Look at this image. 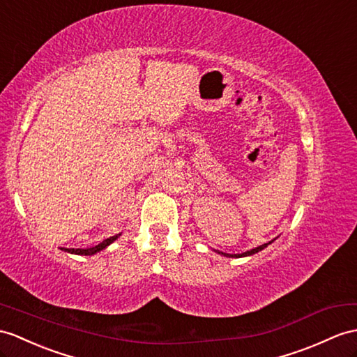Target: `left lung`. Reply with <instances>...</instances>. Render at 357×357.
Here are the masks:
<instances>
[{
	"mask_svg": "<svg viewBox=\"0 0 357 357\" xmlns=\"http://www.w3.org/2000/svg\"><path fill=\"white\" fill-rule=\"evenodd\" d=\"M268 244H271V242H268ZM268 244H264V245H260V247H256V248L250 250V251H247V253H242V255H227V253H221V251H218V253H221V255H224V256H229V257H242V256H251V255L257 253V251L264 250V248H265Z\"/></svg>",
	"mask_w": 357,
	"mask_h": 357,
	"instance_id": "left-lung-1",
	"label": "left lung"
}]
</instances>
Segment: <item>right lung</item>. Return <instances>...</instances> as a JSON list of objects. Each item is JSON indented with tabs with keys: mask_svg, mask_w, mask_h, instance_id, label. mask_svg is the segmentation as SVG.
<instances>
[{
	"mask_svg": "<svg viewBox=\"0 0 357 357\" xmlns=\"http://www.w3.org/2000/svg\"><path fill=\"white\" fill-rule=\"evenodd\" d=\"M118 236H119V234H116V236H112V238H107V239H104V241L101 242V244H98V245H95V247H92V248H86V250H82V248H62V250L68 251V253H73V255L91 256V255H95V253H98V251H101L102 248H106L107 245H110L113 241H115V239H118Z\"/></svg>",
	"mask_w": 357,
	"mask_h": 357,
	"instance_id": "obj_1",
	"label": "right lung"
}]
</instances>
